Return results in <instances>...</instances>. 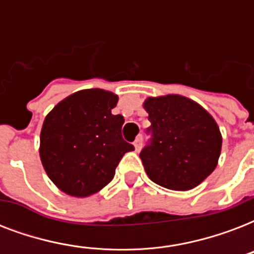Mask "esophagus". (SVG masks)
I'll return each instance as SVG.
<instances>
[{
    "mask_svg": "<svg viewBox=\"0 0 254 254\" xmlns=\"http://www.w3.org/2000/svg\"><path fill=\"white\" fill-rule=\"evenodd\" d=\"M141 146H142V135H138V137H137V138H135V141H134L135 150L139 151Z\"/></svg>",
    "mask_w": 254,
    "mask_h": 254,
    "instance_id": "obj_1",
    "label": "esophagus"
}]
</instances>
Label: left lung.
I'll list each match as a JSON object with an SVG mask.
<instances>
[{
  "instance_id": "1",
  "label": "left lung",
  "mask_w": 254,
  "mask_h": 254,
  "mask_svg": "<svg viewBox=\"0 0 254 254\" xmlns=\"http://www.w3.org/2000/svg\"><path fill=\"white\" fill-rule=\"evenodd\" d=\"M153 142L141 151L147 177L175 191L196 187L216 169L221 153L220 129L200 104L181 95L147 97Z\"/></svg>"
}]
</instances>
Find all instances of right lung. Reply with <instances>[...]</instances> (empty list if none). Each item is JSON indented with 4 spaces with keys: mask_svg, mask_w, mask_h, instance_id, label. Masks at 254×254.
<instances>
[{
    "mask_svg": "<svg viewBox=\"0 0 254 254\" xmlns=\"http://www.w3.org/2000/svg\"><path fill=\"white\" fill-rule=\"evenodd\" d=\"M113 92L81 89L55 105L41 130L39 155L46 174L69 196L99 192L115 177L120 159L134 146L124 141V117L112 115Z\"/></svg>",
    "mask_w": 254,
    "mask_h": 254,
    "instance_id": "1",
    "label": "right lung"
}]
</instances>
